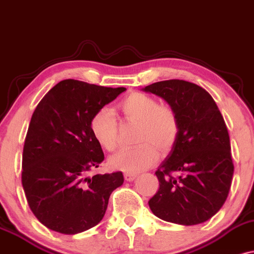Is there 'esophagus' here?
<instances>
[{"mask_svg": "<svg viewBox=\"0 0 254 254\" xmlns=\"http://www.w3.org/2000/svg\"><path fill=\"white\" fill-rule=\"evenodd\" d=\"M135 177H136V175H134V174H125V180H126L127 182L134 181L135 180Z\"/></svg>", "mask_w": 254, "mask_h": 254, "instance_id": "1", "label": "esophagus"}]
</instances>
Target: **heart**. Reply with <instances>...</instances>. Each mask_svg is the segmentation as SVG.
<instances>
[{
    "mask_svg": "<svg viewBox=\"0 0 254 254\" xmlns=\"http://www.w3.org/2000/svg\"><path fill=\"white\" fill-rule=\"evenodd\" d=\"M125 120L138 124L133 148H122L109 158L113 169L126 174H138L151 168L157 160V150L162 154L171 151L180 136L177 112L159 104L157 98L144 92H132L118 103ZM91 135L106 151H113L118 144V122L108 109H98L89 121Z\"/></svg>",
    "mask_w": 254,
    "mask_h": 254,
    "instance_id": "1",
    "label": "heart"
}]
</instances>
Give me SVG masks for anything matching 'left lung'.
<instances>
[{"mask_svg": "<svg viewBox=\"0 0 254 254\" xmlns=\"http://www.w3.org/2000/svg\"><path fill=\"white\" fill-rule=\"evenodd\" d=\"M142 90L164 98L180 118V136L156 171L159 189L148 201L164 221L205 222L227 199L234 165L227 126L215 101L201 86L169 79Z\"/></svg>", "mask_w": 254, "mask_h": 254, "instance_id": "left-lung-1", "label": "left lung"}]
</instances>
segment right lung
Segmentation results:
<instances>
[{"mask_svg": "<svg viewBox=\"0 0 254 254\" xmlns=\"http://www.w3.org/2000/svg\"><path fill=\"white\" fill-rule=\"evenodd\" d=\"M125 90L64 79L35 108L21 180L32 213L47 228L77 234L95 227L106 214L110 193L124 183L120 171L88 174L104 159L91 135L90 118Z\"/></svg>", "mask_w": 254, "mask_h": 254, "instance_id": "add662e5", "label": "right lung"}]
</instances>
